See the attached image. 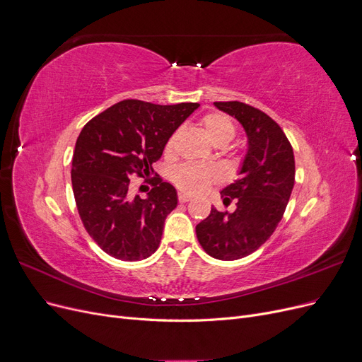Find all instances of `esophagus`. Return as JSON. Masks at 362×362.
<instances>
[{
  "label": "esophagus",
  "instance_id": "1",
  "mask_svg": "<svg viewBox=\"0 0 362 362\" xmlns=\"http://www.w3.org/2000/svg\"><path fill=\"white\" fill-rule=\"evenodd\" d=\"M178 199H180V202H189L192 198L189 194H185V193H180L178 194Z\"/></svg>",
  "mask_w": 362,
  "mask_h": 362
}]
</instances>
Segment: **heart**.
Here are the masks:
<instances>
[{
    "label": "heart",
    "instance_id": "1",
    "mask_svg": "<svg viewBox=\"0 0 362 362\" xmlns=\"http://www.w3.org/2000/svg\"><path fill=\"white\" fill-rule=\"evenodd\" d=\"M202 127L205 134L211 140L213 145H226L235 136V128L231 119L221 113H210L204 116ZM175 136H172L168 141L166 149L170 151L173 146ZM172 180L177 184V187L184 193L198 194L205 192L213 182L218 180V173L216 169L210 166H202V164H181L172 173Z\"/></svg>",
    "mask_w": 362,
    "mask_h": 362
}]
</instances>
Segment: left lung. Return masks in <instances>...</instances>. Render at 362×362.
Returning a JSON list of instances; mask_svg holds the SVG:
<instances>
[{"instance_id":"left-lung-1","label":"left lung","mask_w":362,"mask_h":362,"mask_svg":"<svg viewBox=\"0 0 362 362\" xmlns=\"http://www.w3.org/2000/svg\"><path fill=\"white\" fill-rule=\"evenodd\" d=\"M233 116L247 139L238 180L222 189L223 204L235 201L233 213H211L196 225L201 246L213 258L233 261L264 245L281 222L294 185V156L281 127L258 108L238 101L214 103Z\"/></svg>"}]
</instances>
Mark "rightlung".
I'll use <instances>...</instances> for the list:
<instances>
[{"instance_id": "add662e5", "label": "right lung", "mask_w": 362, "mask_h": 362, "mask_svg": "<svg viewBox=\"0 0 362 362\" xmlns=\"http://www.w3.org/2000/svg\"><path fill=\"white\" fill-rule=\"evenodd\" d=\"M198 107L125 100L81 129L72 157V190L86 231L108 255L140 261L157 250L164 221L178 205L177 190L157 177L141 199L131 193L129 178L154 172L152 164L170 136Z\"/></svg>"}]
</instances>
